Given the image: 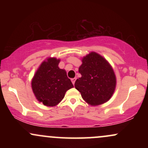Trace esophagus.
I'll return each instance as SVG.
<instances>
[{
	"label": "esophagus",
	"mask_w": 148,
	"mask_h": 148,
	"mask_svg": "<svg viewBox=\"0 0 148 148\" xmlns=\"http://www.w3.org/2000/svg\"><path fill=\"white\" fill-rule=\"evenodd\" d=\"M76 78H72V79H71V81H72V82L73 85H74V84H75V81H76Z\"/></svg>",
	"instance_id": "1"
}]
</instances>
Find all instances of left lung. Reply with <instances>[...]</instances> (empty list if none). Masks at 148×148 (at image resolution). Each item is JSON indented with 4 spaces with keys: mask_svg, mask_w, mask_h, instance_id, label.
I'll use <instances>...</instances> for the list:
<instances>
[{
    "mask_svg": "<svg viewBox=\"0 0 148 148\" xmlns=\"http://www.w3.org/2000/svg\"><path fill=\"white\" fill-rule=\"evenodd\" d=\"M79 72L81 77L75 86L86 102L92 105L101 104L110 99L115 91L116 79L107 61L95 52H91L82 59Z\"/></svg>",
    "mask_w": 148,
    "mask_h": 148,
    "instance_id": "left-lung-1",
    "label": "left lung"
}]
</instances>
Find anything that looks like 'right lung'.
Here are the masks:
<instances>
[{"mask_svg": "<svg viewBox=\"0 0 148 148\" xmlns=\"http://www.w3.org/2000/svg\"><path fill=\"white\" fill-rule=\"evenodd\" d=\"M59 59L50 58L44 61L32 81V88L40 102L54 106L64 98L67 90L74 87L64 69L58 67Z\"/></svg>", "mask_w": 148, "mask_h": 148, "instance_id": "obj_1", "label": "right lung"}]
</instances>
